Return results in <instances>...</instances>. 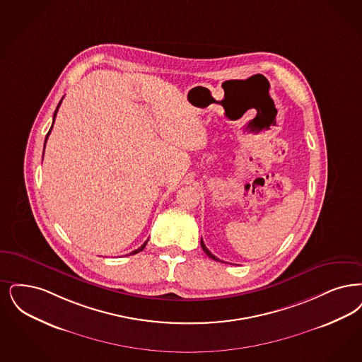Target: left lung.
<instances>
[{"mask_svg": "<svg viewBox=\"0 0 362 362\" xmlns=\"http://www.w3.org/2000/svg\"><path fill=\"white\" fill-rule=\"evenodd\" d=\"M201 246H202L203 252L210 257V259H213V260L219 261V259H217L214 255H211V252L206 247V245H204V243H203V240H201Z\"/></svg>", "mask_w": 362, "mask_h": 362, "instance_id": "8db88e82", "label": "left lung"}]
</instances>
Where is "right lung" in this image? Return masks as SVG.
Wrapping results in <instances>:
<instances>
[{
  "label": "right lung",
  "mask_w": 362,
  "mask_h": 362,
  "mask_svg": "<svg viewBox=\"0 0 362 362\" xmlns=\"http://www.w3.org/2000/svg\"><path fill=\"white\" fill-rule=\"evenodd\" d=\"M63 100V98H62ZM60 103H62V101L59 102L58 106H57V110H55V113H54V121H52V127H54V122H55V117H57V113H58V109L59 106H60ZM52 127H51V129L48 130V133H47V136H45V141L44 143H47V139H48V136H49V133H51V130H52ZM44 146H45V144H44ZM146 243H148V240L145 241L144 244L143 245L140 246L139 249H136V250H133L130 255H136V253H139V252H141L143 249H144L145 245H146Z\"/></svg>",
  "instance_id": "1"
}]
</instances>
